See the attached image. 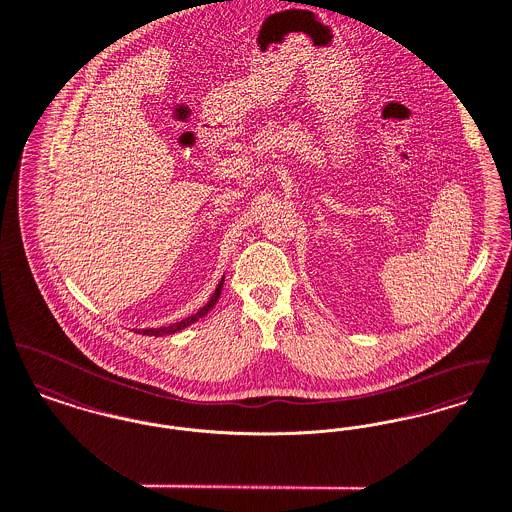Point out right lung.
Here are the masks:
<instances>
[{
  "label": "right lung",
  "instance_id": "right-lung-1",
  "mask_svg": "<svg viewBox=\"0 0 512 512\" xmlns=\"http://www.w3.org/2000/svg\"><path fill=\"white\" fill-rule=\"evenodd\" d=\"M221 287H223V279L219 281V285H217L216 293L212 295V298L208 300V304L204 306V308H200L196 314H192L189 318H185V320H181V322L171 323V325H167V327H158V329H138L136 333H142V335H150V337H162V335H171V333H177V331H181V329H185L187 325L190 323L198 322L202 316H206L214 306H216L217 298L221 295Z\"/></svg>",
  "mask_w": 512,
  "mask_h": 512
}]
</instances>
